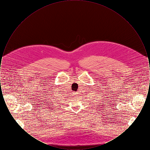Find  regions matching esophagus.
<instances>
[{"mask_svg": "<svg viewBox=\"0 0 150 150\" xmlns=\"http://www.w3.org/2000/svg\"><path fill=\"white\" fill-rule=\"evenodd\" d=\"M73 94H74V96H76V94H77V93H76V92H73Z\"/></svg>", "mask_w": 150, "mask_h": 150, "instance_id": "obj_1", "label": "esophagus"}]
</instances>
